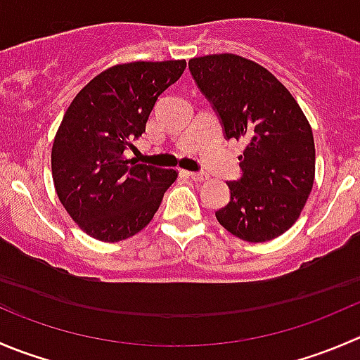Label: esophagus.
Returning a JSON list of instances; mask_svg holds the SVG:
<instances>
[{
    "instance_id": "34e87169",
    "label": "esophagus",
    "mask_w": 360,
    "mask_h": 360,
    "mask_svg": "<svg viewBox=\"0 0 360 360\" xmlns=\"http://www.w3.org/2000/svg\"><path fill=\"white\" fill-rule=\"evenodd\" d=\"M188 176H190L193 181H197V183H204V181L209 179L207 174L204 172H188Z\"/></svg>"
}]
</instances>
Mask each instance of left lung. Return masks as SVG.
<instances>
[{
	"instance_id": "1",
	"label": "left lung",
	"mask_w": 360,
	"mask_h": 360,
	"mask_svg": "<svg viewBox=\"0 0 360 360\" xmlns=\"http://www.w3.org/2000/svg\"><path fill=\"white\" fill-rule=\"evenodd\" d=\"M188 68L223 137L248 142L243 174L226 183L230 200L216 219L248 243L281 236L297 221L315 179V142L301 107L273 73L240 56L193 58Z\"/></svg>"
}]
</instances>
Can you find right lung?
Here are the masks:
<instances>
[{
    "label": "right lung",
    "mask_w": 360,
    "mask_h": 360,
    "mask_svg": "<svg viewBox=\"0 0 360 360\" xmlns=\"http://www.w3.org/2000/svg\"><path fill=\"white\" fill-rule=\"evenodd\" d=\"M186 61H135L96 75L73 98L52 144V179L73 221L95 239L117 243L141 232L176 181V170L124 158L160 95Z\"/></svg>",
    "instance_id": "obj_1"
}]
</instances>
